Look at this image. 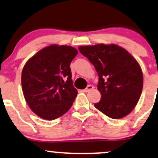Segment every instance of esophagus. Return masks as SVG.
<instances>
[{
  "mask_svg": "<svg viewBox=\"0 0 158 158\" xmlns=\"http://www.w3.org/2000/svg\"><path fill=\"white\" fill-rule=\"evenodd\" d=\"M93 89V86H92V85H89V86H87V87H86L85 89L83 90V91L84 92V93H88V92H89L90 90H92Z\"/></svg>",
  "mask_w": 158,
  "mask_h": 158,
  "instance_id": "esophagus-1",
  "label": "esophagus"
}]
</instances>
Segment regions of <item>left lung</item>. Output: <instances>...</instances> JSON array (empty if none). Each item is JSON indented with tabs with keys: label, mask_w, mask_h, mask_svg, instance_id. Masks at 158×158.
I'll return each instance as SVG.
<instances>
[{
	"label": "left lung",
	"mask_w": 158,
	"mask_h": 158,
	"mask_svg": "<svg viewBox=\"0 0 158 158\" xmlns=\"http://www.w3.org/2000/svg\"><path fill=\"white\" fill-rule=\"evenodd\" d=\"M80 52L95 66L102 98L95 107L108 117L120 118L135 107L143 86L141 68L126 50L116 45L80 46Z\"/></svg>",
	"instance_id": "1"
}]
</instances>
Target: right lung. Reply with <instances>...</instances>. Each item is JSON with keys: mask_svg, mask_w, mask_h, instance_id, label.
<instances>
[{"mask_svg": "<svg viewBox=\"0 0 158 158\" xmlns=\"http://www.w3.org/2000/svg\"><path fill=\"white\" fill-rule=\"evenodd\" d=\"M77 54L71 46L52 45L37 52L24 65L23 93L38 116L54 120L72 107L77 91L73 86L70 64Z\"/></svg>", "mask_w": 158, "mask_h": 158, "instance_id": "right-lung-1", "label": "right lung"}]
</instances>
